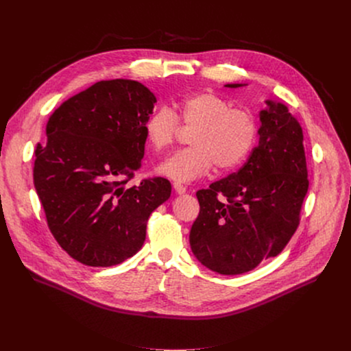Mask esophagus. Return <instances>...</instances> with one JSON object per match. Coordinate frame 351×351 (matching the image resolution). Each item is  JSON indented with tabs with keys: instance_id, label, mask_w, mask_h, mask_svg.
I'll return each mask as SVG.
<instances>
[{
	"instance_id": "obj_1",
	"label": "esophagus",
	"mask_w": 351,
	"mask_h": 351,
	"mask_svg": "<svg viewBox=\"0 0 351 351\" xmlns=\"http://www.w3.org/2000/svg\"><path fill=\"white\" fill-rule=\"evenodd\" d=\"M173 189H175V191L178 193V194H184L186 193V186H183V184H180V183H178V182H175L173 183Z\"/></svg>"
}]
</instances>
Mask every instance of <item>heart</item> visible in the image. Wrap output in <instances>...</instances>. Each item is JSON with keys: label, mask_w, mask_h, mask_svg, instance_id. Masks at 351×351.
I'll list each match as a JSON object with an SVG mask.
<instances>
[{"label": "heart", "mask_w": 351, "mask_h": 351, "mask_svg": "<svg viewBox=\"0 0 351 351\" xmlns=\"http://www.w3.org/2000/svg\"><path fill=\"white\" fill-rule=\"evenodd\" d=\"M179 122L193 128L189 143L167 158L158 171L176 182H191L207 175L215 165L218 171L239 168L252 154L258 138V121L245 108L214 91H202L176 101L171 111L160 108L144 123L147 143L157 152L171 147L179 133Z\"/></svg>", "instance_id": "heart-1"}]
</instances>
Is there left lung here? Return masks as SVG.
Wrapping results in <instances>:
<instances>
[{
  "label": "left lung",
  "mask_w": 351,
  "mask_h": 351,
  "mask_svg": "<svg viewBox=\"0 0 351 351\" xmlns=\"http://www.w3.org/2000/svg\"><path fill=\"white\" fill-rule=\"evenodd\" d=\"M267 104L258 145L247 162L195 194L199 213L189 236L191 252L221 275L248 272L280 254L298 228L308 191L303 129L286 106Z\"/></svg>",
  "instance_id": "obj_1"
}]
</instances>
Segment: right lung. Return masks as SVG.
<instances>
[{
  "instance_id": "1",
  "label": "right lung",
  "mask_w": 351,
  "mask_h": 351,
  "mask_svg": "<svg viewBox=\"0 0 351 351\" xmlns=\"http://www.w3.org/2000/svg\"><path fill=\"white\" fill-rule=\"evenodd\" d=\"M156 95L136 80H101L49 117L33 180L54 239L76 261L112 267L145 240L149 214L169 198L165 178L126 187L144 157Z\"/></svg>"
}]
</instances>
